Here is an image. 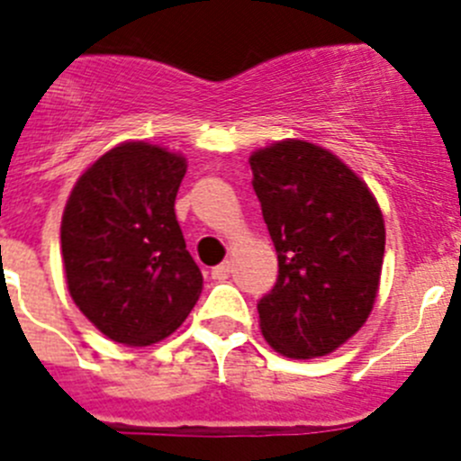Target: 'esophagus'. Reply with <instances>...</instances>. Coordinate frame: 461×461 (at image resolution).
<instances>
[{"mask_svg": "<svg viewBox=\"0 0 461 461\" xmlns=\"http://www.w3.org/2000/svg\"><path fill=\"white\" fill-rule=\"evenodd\" d=\"M230 272H231V263L225 261V263H221V266L213 267L212 276H213V279L222 281V279H227V276H230Z\"/></svg>", "mask_w": 461, "mask_h": 461, "instance_id": "obj_1", "label": "esophagus"}]
</instances>
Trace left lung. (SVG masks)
Listing matches in <instances>:
<instances>
[{
	"label": "left lung",
	"instance_id": "obj_1",
	"mask_svg": "<svg viewBox=\"0 0 461 461\" xmlns=\"http://www.w3.org/2000/svg\"><path fill=\"white\" fill-rule=\"evenodd\" d=\"M252 186L279 258L258 302V326L276 354L306 360L354 338L378 297L385 221L376 195L338 155L281 140L249 155Z\"/></svg>",
	"mask_w": 461,
	"mask_h": 461
}]
</instances>
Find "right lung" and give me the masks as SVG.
<instances>
[{
    "instance_id": "1",
    "label": "right lung",
    "mask_w": 461,
    "mask_h": 461,
    "mask_svg": "<svg viewBox=\"0 0 461 461\" xmlns=\"http://www.w3.org/2000/svg\"><path fill=\"white\" fill-rule=\"evenodd\" d=\"M186 158L122 141L76 180L60 222L67 290L112 342L150 347L177 330L203 293L176 218Z\"/></svg>"
}]
</instances>
